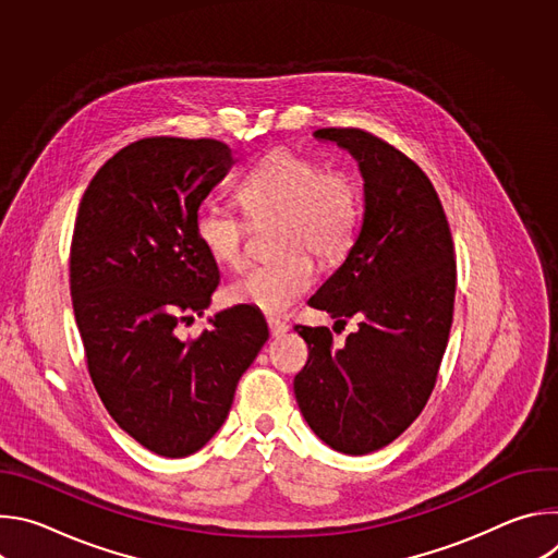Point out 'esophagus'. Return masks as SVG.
Here are the masks:
<instances>
[{"mask_svg":"<svg viewBox=\"0 0 558 558\" xmlns=\"http://www.w3.org/2000/svg\"><path fill=\"white\" fill-rule=\"evenodd\" d=\"M267 325H269V333H271L274 338H278V336H284V333L289 331V325H284L282 320H276V317H269Z\"/></svg>","mask_w":558,"mask_h":558,"instance_id":"1","label":"esophagus"}]
</instances>
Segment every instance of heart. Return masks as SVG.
I'll list each match as a JSON object with an SVG mask.
<instances>
[{
	"label": "heart",
	"instance_id": "1",
	"mask_svg": "<svg viewBox=\"0 0 558 558\" xmlns=\"http://www.w3.org/2000/svg\"><path fill=\"white\" fill-rule=\"evenodd\" d=\"M250 220L278 216L276 250H306L325 263L340 260L353 245L362 216L360 190L342 172H323L313 158L287 149L267 154L233 192ZM194 238L218 265L241 267L245 260L247 225L218 205L194 214ZM313 282L304 254L292 252L250 269L225 287L229 304L254 306L278 315L302 298Z\"/></svg>",
	"mask_w": 558,
	"mask_h": 558
}]
</instances>
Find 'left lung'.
<instances>
[{"instance_id":"8db88e82","label":"left lung","mask_w":558,"mask_h":558,"mask_svg":"<svg viewBox=\"0 0 558 558\" xmlns=\"http://www.w3.org/2000/svg\"><path fill=\"white\" fill-rule=\"evenodd\" d=\"M347 149L364 181L362 227L336 274L308 298L357 331L333 349L327 327H302L308 360L293 392L327 446L368 454L400 437L433 392L448 344L457 265L439 196L407 154L355 128L315 130Z\"/></svg>"}]
</instances>
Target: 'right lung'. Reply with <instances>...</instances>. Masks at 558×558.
I'll list each match as a JSON object with an SVG mask.
<instances>
[{
	"label": "right lung",
	"instance_id": "right-lung-1",
	"mask_svg": "<svg viewBox=\"0 0 558 558\" xmlns=\"http://www.w3.org/2000/svg\"><path fill=\"white\" fill-rule=\"evenodd\" d=\"M231 163L211 138L136 141L95 174L74 222L70 295L93 384L130 437L170 459L218 433L269 338L245 304L214 313L196 340L177 336L220 280L192 227Z\"/></svg>",
	"mask_w": 558,
	"mask_h": 558
}]
</instances>
